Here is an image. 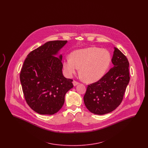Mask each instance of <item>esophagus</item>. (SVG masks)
I'll return each mask as SVG.
<instances>
[{
  "mask_svg": "<svg viewBox=\"0 0 148 148\" xmlns=\"http://www.w3.org/2000/svg\"><path fill=\"white\" fill-rule=\"evenodd\" d=\"M73 85H74V86H76L77 85L79 84V82H77V81H75V80H74L73 82Z\"/></svg>",
  "mask_w": 148,
  "mask_h": 148,
  "instance_id": "obj_1",
  "label": "esophagus"
}]
</instances>
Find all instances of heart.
<instances>
[{
    "label": "heart",
    "instance_id": "1",
    "mask_svg": "<svg viewBox=\"0 0 148 148\" xmlns=\"http://www.w3.org/2000/svg\"><path fill=\"white\" fill-rule=\"evenodd\" d=\"M71 58L63 62L64 69L69 75L75 74L80 68V74L87 83H94L103 77L111 63V56L106 49L90 47L74 51Z\"/></svg>",
    "mask_w": 148,
    "mask_h": 148
}]
</instances>
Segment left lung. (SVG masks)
<instances>
[{
  "mask_svg": "<svg viewBox=\"0 0 148 148\" xmlns=\"http://www.w3.org/2000/svg\"><path fill=\"white\" fill-rule=\"evenodd\" d=\"M112 62L114 67L98 81L88 85L84 96L86 108L95 114H108L119 106L130 80L128 60L115 47Z\"/></svg>",
  "mask_w": 148,
  "mask_h": 148,
  "instance_id": "1",
  "label": "left lung"
}]
</instances>
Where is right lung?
<instances>
[{
    "instance_id": "obj_1",
    "label": "right lung",
    "mask_w": 148,
    "mask_h": 148,
    "mask_svg": "<svg viewBox=\"0 0 148 148\" xmlns=\"http://www.w3.org/2000/svg\"><path fill=\"white\" fill-rule=\"evenodd\" d=\"M66 40H54L32 51L24 60L20 74L27 103L34 112L53 115L63 106L66 92L73 87V80L62 73V56H56Z\"/></svg>"
}]
</instances>
